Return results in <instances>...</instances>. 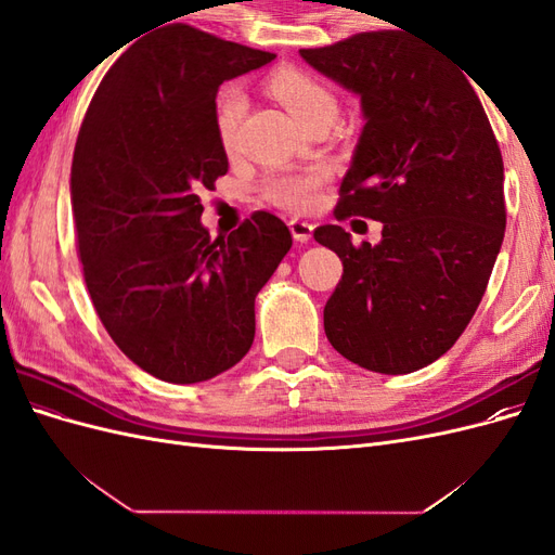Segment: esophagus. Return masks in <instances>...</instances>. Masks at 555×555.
<instances>
[{
  "label": "esophagus",
  "mask_w": 555,
  "mask_h": 555,
  "mask_svg": "<svg viewBox=\"0 0 555 555\" xmlns=\"http://www.w3.org/2000/svg\"><path fill=\"white\" fill-rule=\"evenodd\" d=\"M289 229H292L294 241H298V243H308L312 238V231H314V227L310 222L296 220V217L294 220H289Z\"/></svg>",
  "instance_id": "1"
}]
</instances>
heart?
Segmentation results:
<instances>
[{"label":"heart","instance_id":"b5f03b06","mask_svg":"<svg viewBox=\"0 0 555 555\" xmlns=\"http://www.w3.org/2000/svg\"><path fill=\"white\" fill-rule=\"evenodd\" d=\"M268 88H271L275 99H280V104L287 108L300 125L312 120L314 115L338 111V102H335L333 92L324 82H319L308 74L280 72L271 78V82H268ZM243 111V92L236 88L224 90L220 102H217V133H220V141L227 150H231L233 143H236V131ZM324 182L326 173L322 169L273 173L263 180L261 192L273 206L282 210L308 212L317 204L319 190L324 188Z\"/></svg>","mask_w":555,"mask_h":555}]
</instances>
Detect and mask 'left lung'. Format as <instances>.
<instances>
[{"label": "left lung", "mask_w": 555, "mask_h": 555, "mask_svg": "<svg viewBox=\"0 0 555 555\" xmlns=\"http://www.w3.org/2000/svg\"><path fill=\"white\" fill-rule=\"evenodd\" d=\"M300 57L361 96L335 220L382 222L377 245L314 229L343 261L326 338L365 371L414 373L461 338L489 284L507 224L500 145L463 72L405 31H361Z\"/></svg>", "instance_id": "obj_1"}]
</instances>
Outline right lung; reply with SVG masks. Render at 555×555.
I'll use <instances>...</instances> for the list:
<instances>
[{"mask_svg": "<svg viewBox=\"0 0 555 555\" xmlns=\"http://www.w3.org/2000/svg\"><path fill=\"white\" fill-rule=\"evenodd\" d=\"M275 55L166 25L106 72L78 131L72 206L92 306L122 354L171 384L206 382L255 340V298L292 247L257 210L229 236L201 224V192L229 159L215 96Z\"/></svg>", "mask_w": 555, "mask_h": 555, "instance_id": "right-lung-1", "label": "right lung"}]
</instances>
